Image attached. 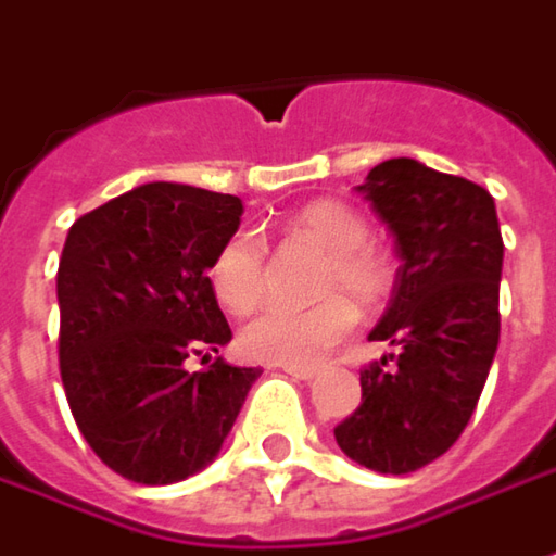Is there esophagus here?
I'll return each instance as SVG.
<instances>
[{
  "instance_id": "obj_1",
  "label": "esophagus",
  "mask_w": 556,
  "mask_h": 556,
  "mask_svg": "<svg viewBox=\"0 0 556 556\" xmlns=\"http://www.w3.org/2000/svg\"><path fill=\"white\" fill-rule=\"evenodd\" d=\"M282 372H289L292 378H298V381H314L316 378V369L314 366H279Z\"/></svg>"
}]
</instances>
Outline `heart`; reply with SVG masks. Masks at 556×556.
Masks as SVG:
<instances>
[{"label": "heart", "instance_id": "b5f03b06", "mask_svg": "<svg viewBox=\"0 0 556 556\" xmlns=\"http://www.w3.org/2000/svg\"><path fill=\"white\" fill-rule=\"evenodd\" d=\"M289 233L316 245L326 255L319 292L314 307L267 304L240 329V348L249 359L282 363V366H314L354 329L356 311L375 307L391 289V267L375 249H369V224L344 202H314L301 208ZM212 289L227 311L242 314L264 295V245L255 233L240 230L220 245L212 261ZM344 291L352 298L332 296Z\"/></svg>", "mask_w": 556, "mask_h": 556}]
</instances>
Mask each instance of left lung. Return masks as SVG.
I'll return each instance as SVG.
<instances>
[{
    "instance_id": "left-lung-1",
    "label": "left lung",
    "mask_w": 556,
    "mask_h": 556,
    "mask_svg": "<svg viewBox=\"0 0 556 556\" xmlns=\"http://www.w3.org/2000/svg\"><path fill=\"white\" fill-rule=\"evenodd\" d=\"M396 245L391 304L369 338L396 348L359 372L363 403L336 428L348 458L412 473L462 437L498 348L505 242L480 184L400 156L356 187Z\"/></svg>"
}]
</instances>
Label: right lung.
<instances>
[{
    "label": "right lung",
    "instance_id": "1",
    "mask_svg": "<svg viewBox=\"0 0 556 556\" xmlns=\"http://www.w3.org/2000/svg\"><path fill=\"white\" fill-rule=\"evenodd\" d=\"M240 215L230 193L153 181L70 227L61 381L86 443L125 480L165 486L212 465L261 375L211 358L233 336L208 270ZM190 355L213 366L187 374Z\"/></svg>",
    "mask_w": 556,
    "mask_h": 556
}]
</instances>
